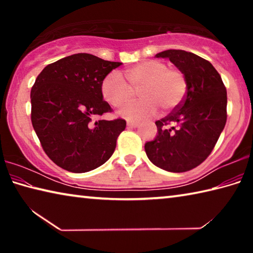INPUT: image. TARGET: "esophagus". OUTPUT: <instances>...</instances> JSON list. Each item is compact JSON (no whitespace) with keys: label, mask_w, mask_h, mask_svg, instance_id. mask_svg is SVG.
Here are the masks:
<instances>
[{"label":"esophagus","mask_w":253,"mask_h":253,"mask_svg":"<svg viewBox=\"0 0 253 253\" xmlns=\"http://www.w3.org/2000/svg\"><path fill=\"white\" fill-rule=\"evenodd\" d=\"M139 125L138 122H135V121H127V126L130 127V128H135Z\"/></svg>","instance_id":"esophagus-1"}]
</instances>
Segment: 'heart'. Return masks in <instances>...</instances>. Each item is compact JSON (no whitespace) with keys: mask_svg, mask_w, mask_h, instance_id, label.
I'll use <instances>...</instances> for the list:
<instances>
[{"mask_svg":"<svg viewBox=\"0 0 253 253\" xmlns=\"http://www.w3.org/2000/svg\"><path fill=\"white\" fill-rule=\"evenodd\" d=\"M127 81L118 71H111L101 83V95L109 105L122 107L141 88L142 99L132 102L119 110V115L130 121H140L156 114L157 103L163 109H173L181 104L186 93L187 84L179 70L169 69L160 60H147L126 70Z\"/></svg>","mask_w":253,"mask_h":253,"instance_id":"heart-1","label":"heart"}]
</instances>
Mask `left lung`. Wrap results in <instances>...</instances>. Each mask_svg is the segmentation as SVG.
Returning a JSON list of instances; mask_svg holds the SVG:
<instances>
[{
	"label": "left lung",
	"mask_w": 253,
	"mask_h": 253,
	"mask_svg": "<svg viewBox=\"0 0 253 253\" xmlns=\"http://www.w3.org/2000/svg\"><path fill=\"white\" fill-rule=\"evenodd\" d=\"M156 58L169 59L186 79L184 100L157 121V135L145 144L154 165L168 172H186L207 160L226 123V89L208 60L184 50H165ZM173 125L172 127H166Z\"/></svg>",
	"instance_id": "left-lung-1"
}]
</instances>
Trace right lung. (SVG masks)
I'll return each mask as SVG.
<instances>
[{"label": "right lung", "mask_w": 253, "mask_h": 253, "mask_svg": "<svg viewBox=\"0 0 253 253\" xmlns=\"http://www.w3.org/2000/svg\"><path fill=\"white\" fill-rule=\"evenodd\" d=\"M122 62L77 53L46 66L31 89V121L46 155L72 173L92 170L109 160L126 128L124 119L92 118L111 111L101 83Z\"/></svg>", "instance_id": "obj_1"}]
</instances>
